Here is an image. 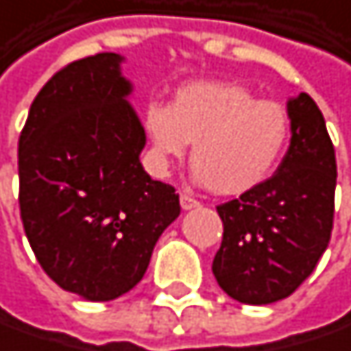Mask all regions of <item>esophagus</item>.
<instances>
[{
    "label": "esophagus",
    "mask_w": 351,
    "mask_h": 351,
    "mask_svg": "<svg viewBox=\"0 0 351 351\" xmlns=\"http://www.w3.org/2000/svg\"><path fill=\"white\" fill-rule=\"evenodd\" d=\"M180 204H182V210H192V208L199 206V202H197L196 197L188 196V194H182L180 196Z\"/></svg>",
    "instance_id": "esophagus-1"
}]
</instances>
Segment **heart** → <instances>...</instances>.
<instances>
[{"instance_id": "obj_1", "label": "heart", "mask_w": 351, "mask_h": 351, "mask_svg": "<svg viewBox=\"0 0 351 351\" xmlns=\"http://www.w3.org/2000/svg\"><path fill=\"white\" fill-rule=\"evenodd\" d=\"M143 127L157 176L169 171L190 143L192 176L220 196H242L258 188L285 152L291 119L283 105L256 99L228 80H194L173 93L171 105L152 103Z\"/></svg>"}]
</instances>
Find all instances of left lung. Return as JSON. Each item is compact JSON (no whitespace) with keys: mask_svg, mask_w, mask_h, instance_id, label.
<instances>
[{"mask_svg":"<svg viewBox=\"0 0 351 351\" xmlns=\"http://www.w3.org/2000/svg\"><path fill=\"white\" fill-rule=\"evenodd\" d=\"M287 112L291 143L277 171L216 208L224 234L212 273L246 305L289 297L313 273L333 228L337 167L326 119L307 93L289 99Z\"/></svg>","mask_w":351,"mask_h":351,"instance_id":"left-lung-1","label":"left lung"}]
</instances>
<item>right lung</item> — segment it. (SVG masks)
<instances>
[{"instance_id":"add662e5","label":"right lung","mask_w":351,"mask_h":351,"mask_svg":"<svg viewBox=\"0 0 351 351\" xmlns=\"http://www.w3.org/2000/svg\"><path fill=\"white\" fill-rule=\"evenodd\" d=\"M125 58L103 52L56 72L34 99L18 145L20 212L46 275L86 301L137 285L180 196L139 155L145 129L129 105Z\"/></svg>"}]
</instances>
